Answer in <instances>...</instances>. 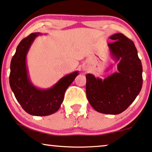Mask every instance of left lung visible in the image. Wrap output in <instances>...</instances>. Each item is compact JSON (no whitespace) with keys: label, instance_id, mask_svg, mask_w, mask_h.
Segmentation results:
<instances>
[{"label":"left lung","instance_id":"1","mask_svg":"<svg viewBox=\"0 0 152 152\" xmlns=\"http://www.w3.org/2000/svg\"><path fill=\"white\" fill-rule=\"evenodd\" d=\"M110 54L117 63V72L104 80L93 74L86 75V95L97 112L117 115L134 102L142 86V66L133 42L122 33L110 37Z\"/></svg>","mask_w":152,"mask_h":152}]
</instances>
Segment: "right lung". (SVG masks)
I'll use <instances>...</instances> for the list:
<instances>
[{"label": "right lung", "mask_w": 152, "mask_h": 152, "mask_svg": "<svg viewBox=\"0 0 152 152\" xmlns=\"http://www.w3.org/2000/svg\"><path fill=\"white\" fill-rule=\"evenodd\" d=\"M40 32H33L22 39L17 46L10 64V85L22 108L34 116H46L58 110L64 100V92L79 74L78 71L60 78L51 88H39L32 83L27 66L30 46Z\"/></svg>", "instance_id": "obj_1"}]
</instances>
